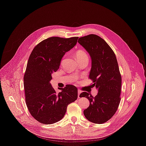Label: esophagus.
<instances>
[{"label": "esophagus", "instance_id": "esophagus-1", "mask_svg": "<svg viewBox=\"0 0 146 146\" xmlns=\"http://www.w3.org/2000/svg\"><path fill=\"white\" fill-rule=\"evenodd\" d=\"M81 93V91L80 89H78V98H80V94Z\"/></svg>", "mask_w": 146, "mask_h": 146}]
</instances>
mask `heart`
I'll return each instance as SVG.
<instances>
[{
  "mask_svg": "<svg viewBox=\"0 0 146 146\" xmlns=\"http://www.w3.org/2000/svg\"><path fill=\"white\" fill-rule=\"evenodd\" d=\"M76 58L77 59V60H82V59H84V58H88V55L86 53V52H85L84 50H78L76 52Z\"/></svg>",
  "mask_w": 146,
  "mask_h": 146,
  "instance_id": "obj_1",
  "label": "heart"
}]
</instances>
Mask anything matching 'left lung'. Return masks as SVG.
I'll use <instances>...</instances> for the list:
<instances>
[{"label": "left lung", "mask_w": 146, "mask_h": 146, "mask_svg": "<svg viewBox=\"0 0 146 146\" xmlns=\"http://www.w3.org/2000/svg\"><path fill=\"white\" fill-rule=\"evenodd\" d=\"M78 42L90 57L89 78L98 90L94 98L86 92L80 94V98H87L90 103L84 114L89 121L103 124L115 115L120 102L121 77L117 59L110 46L98 35L81 37Z\"/></svg>", "instance_id": "1"}]
</instances>
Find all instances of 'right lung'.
Instances as JSON below:
<instances>
[{
  "label": "right lung",
  "mask_w": 146,
  "mask_h": 146,
  "mask_svg": "<svg viewBox=\"0 0 146 146\" xmlns=\"http://www.w3.org/2000/svg\"><path fill=\"white\" fill-rule=\"evenodd\" d=\"M78 38H48L38 43L29 57L23 78L26 103L31 116L40 123L60 121L68 106L77 99L75 86L67 85L57 93L50 81L62 57L76 44Z\"/></svg>",
  "instance_id": "obj_1"
}]
</instances>
